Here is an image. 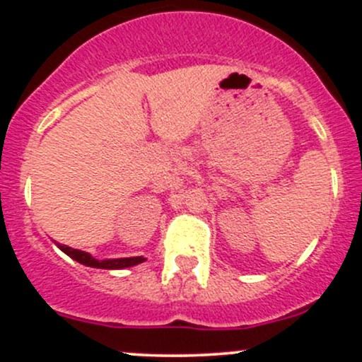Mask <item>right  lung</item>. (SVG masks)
Masks as SVG:
<instances>
[{
    "mask_svg": "<svg viewBox=\"0 0 362 362\" xmlns=\"http://www.w3.org/2000/svg\"><path fill=\"white\" fill-rule=\"evenodd\" d=\"M57 247L61 248L66 255L71 257L73 260L80 262V264L86 265V267H95V269H107V271H115V269H126L132 267V265H138L141 262L146 259L144 257H127V259H107V260H97L90 255L88 252L76 250V248L68 247V245L57 243Z\"/></svg>",
    "mask_w": 362,
    "mask_h": 362,
    "instance_id": "add662e5",
    "label": "right lung"
}]
</instances>
